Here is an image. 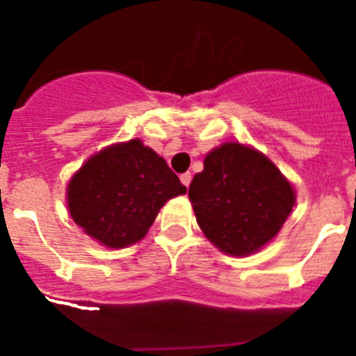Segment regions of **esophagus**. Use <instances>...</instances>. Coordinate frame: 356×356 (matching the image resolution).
Here are the masks:
<instances>
[{
	"instance_id": "esophagus-1",
	"label": "esophagus",
	"mask_w": 356,
	"mask_h": 356,
	"mask_svg": "<svg viewBox=\"0 0 356 356\" xmlns=\"http://www.w3.org/2000/svg\"><path fill=\"white\" fill-rule=\"evenodd\" d=\"M180 180L185 187H188V185H191V180H193V176H191V172H184V175L180 176Z\"/></svg>"
}]
</instances>
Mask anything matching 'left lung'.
<instances>
[{"label": "left lung", "mask_w": 356, "mask_h": 356, "mask_svg": "<svg viewBox=\"0 0 356 356\" xmlns=\"http://www.w3.org/2000/svg\"><path fill=\"white\" fill-rule=\"evenodd\" d=\"M203 165L188 187L203 234L228 254L260 250L292 212V185L267 156L238 143L210 151Z\"/></svg>", "instance_id": "8db88e82"}]
</instances>
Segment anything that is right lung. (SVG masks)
<instances>
[{
	"label": "right lung",
	"instance_id": "obj_1",
	"mask_svg": "<svg viewBox=\"0 0 356 356\" xmlns=\"http://www.w3.org/2000/svg\"><path fill=\"white\" fill-rule=\"evenodd\" d=\"M187 193L168 162L139 139L99 151L67 185L69 213L108 248L140 241L163 203Z\"/></svg>",
	"mask_w": 356,
	"mask_h": 356
}]
</instances>
